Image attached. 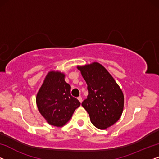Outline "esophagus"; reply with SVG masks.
Returning a JSON list of instances; mask_svg holds the SVG:
<instances>
[{"label": "esophagus", "mask_w": 159, "mask_h": 159, "mask_svg": "<svg viewBox=\"0 0 159 159\" xmlns=\"http://www.w3.org/2000/svg\"><path fill=\"white\" fill-rule=\"evenodd\" d=\"M78 99H79V101H80V103L82 102V97H81V96H79V97H78Z\"/></svg>", "instance_id": "1"}]
</instances>
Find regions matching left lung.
I'll return each mask as SVG.
<instances>
[{"instance_id":"left-lung-1","label":"left lung","mask_w":159,"mask_h":159,"mask_svg":"<svg viewBox=\"0 0 159 159\" xmlns=\"http://www.w3.org/2000/svg\"><path fill=\"white\" fill-rule=\"evenodd\" d=\"M86 80L89 94L81 105L91 121L99 129H106L118 121L124 108L121 89L103 66L93 63L78 66Z\"/></svg>"}]
</instances>
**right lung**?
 Instances as JSON below:
<instances>
[{
	"mask_svg": "<svg viewBox=\"0 0 159 159\" xmlns=\"http://www.w3.org/2000/svg\"><path fill=\"white\" fill-rule=\"evenodd\" d=\"M39 112L49 124L63 126L71 118L80 103L70 95V86L64 80V74L48 73L36 96Z\"/></svg>",
	"mask_w": 159,
	"mask_h": 159,
	"instance_id": "obj_1",
	"label": "right lung"
}]
</instances>
